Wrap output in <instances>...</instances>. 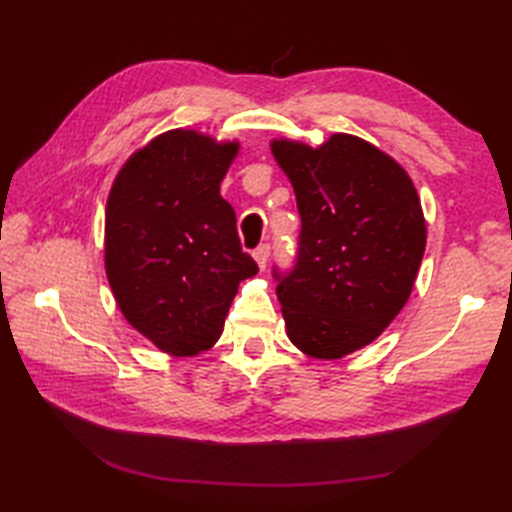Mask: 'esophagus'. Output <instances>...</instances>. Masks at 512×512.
I'll list each match as a JSON object with an SVG mask.
<instances>
[{
    "instance_id": "1",
    "label": "esophagus",
    "mask_w": 512,
    "mask_h": 512,
    "mask_svg": "<svg viewBox=\"0 0 512 512\" xmlns=\"http://www.w3.org/2000/svg\"><path fill=\"white\" fill-rule=\"evenodd\" d=\"M253 257H255L257 266L264 270V268H266V264H268V257H270V244H262V246H257V248H255V253H253Z\"/></svg>"
}]
</instances>
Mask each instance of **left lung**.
<instances>
[{"instance_id": "obj_1", "label": "left lung", "mask_w": 512, "mask_h": 512, "mask_svg": "<svg viewBox=\"0 0 512 512\" xmlns=\"http://www.w3.org/2000/svg\"><path fill=\"white\" fill-rule=\"evenodd\" d=\"M270 149L301 215L295 268L275 270L286 334L334 361L376 341L411 295L427 244L418 191L394 158L352 134Z\"/></svg>"}]
</instances>
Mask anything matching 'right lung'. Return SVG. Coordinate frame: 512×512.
Returning <instances> with one entry per match:
<instances>
[{
    "mask_svg": "<svg viewBox=\"0 0 512 512\" xmlns=\"http://www.w3.org/2000/svg\"><path fill=\"white\" fill-rule=\"evenodd\" d=\"M239 143L171 129L118 171L105 209V273L132 328L171 356L224 330L239 281L257 275L220 182Z\"/></svg>",
    "mask_w": 512,
    "mask_h": 512,
    "instance_id": "obj_1",
    "label": "right lung"
}]
</instances>
